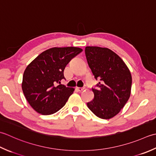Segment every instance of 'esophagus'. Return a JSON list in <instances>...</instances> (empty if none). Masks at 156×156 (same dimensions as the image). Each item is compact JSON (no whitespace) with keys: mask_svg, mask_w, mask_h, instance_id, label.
<instances>
[{"mask_svg":"<svg viewBox=\"0 0 156 156\" xmlns=\"http://www.w3.org/2000/svg\"><path fill=\"white\" fill-rule=\"evenodd\" d=\"M84 89H85L84 87H76L75 90H77V91H81L83 90Z\"/></svg>","mask_w":156,"mask_h":156,"instance_id":"obj_1","label":"esophagus"}]
</instances>
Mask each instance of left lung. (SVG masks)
Here are the masks:
<instances>
[{
    "instance_id": "left-lung-1",
    "label": "left lung",
    "mask_w": 156,
    "mask_h": 156,
    "mask_svg": "<svg viewBox=\"0 0 156 156\" xmlns=\"http://www.w3.org/2000/svg\"><path fill=\"white\" fill-rule=\"evenodd\" d=\"M85 53L94 78L100 81L96 88H91L94 98L87 107L100 119L112 118L129 99L131 72L120 57L106 48L87 46Z\"/></svg>"
}]
</instances>
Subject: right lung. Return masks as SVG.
<instances>
[{
  "instance_id": "obj_1",
  "label": "right lung",
  "mask_w": 156,
  "mask_h": 156,
  "mask_svg": "<svg viewBox=\"0 0 156 156\" xmlns=\"http://www.w3.org/2000/svg\"><path fill=\"white\" fill-rule=\"evenodd\" d=\"M77 47L52 48L38 55L25 69L22 90L37 112L50 115L65 106L74 88L60 84L64 70L72 58L82 52Z\"/></svg>"
}]
</instances>
